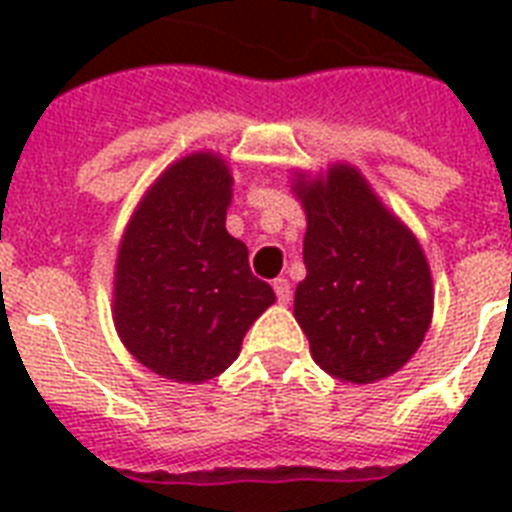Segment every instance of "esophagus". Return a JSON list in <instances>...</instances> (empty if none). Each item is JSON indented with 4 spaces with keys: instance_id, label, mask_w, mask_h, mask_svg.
Here are the masks:
<instances>
[{
    "instance_id": "34e87169",
    "label": "esophagus",
    "mask_w": 512,
    "mask_h": 512,
    "mask_svg": "<svg viewBox=\"0 0 512 512\" xmlns=\"http://www.w3.org/2000/svg\"><path fill=\"white\" fill-rule=\"evenodd\" d=\"M273 292H276V297H279V303H284V305H287L289 297H292V287H289L287 279L273 281Z\"/></svg>"
}]
</instances>
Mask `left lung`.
I'll list each match as a JSON object with an SVG mask.
<instances>
[{
	"mask_svg": "<svg viewBox=\"0 0 512 512\" xmlns=\"http://www.w3.org/2000/svg\"><path fill=\"white\" fill-rule=\"evenodd\" d=\"M305 209V279L295 319L313 361L340 382L369 385L398 372L433 319V279L420 241L345 162L295 172Z\"/></svg>",
	"mask_w": 512,
	"mask_h": 512,
	"instance_id": "obj_1",
	"label": "left lung"
}]
</instances>
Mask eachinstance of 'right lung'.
<instances>
[{"label": "right lung", "mask_w": 512, "mask_h": 512, "mask_svg": "<svg viewBox=\"0 0 512 512\" xmlns=\"http://www.w3.org/2000/svg\"><path fill=\"white\" fill-rule=\"evenodd\" d=\"M231 167L215 151L172 162L132 212L114 271V327L140 364L201 385L239 358L247 329L276 303L225 231Z\"/></svg>", "instance_id": "obj_1"}]
</instances>
